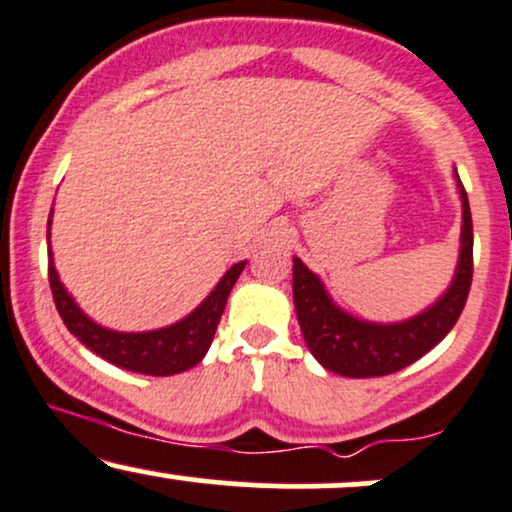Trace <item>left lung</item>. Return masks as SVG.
<instances>
[{"instance_id":"obj_1","label":"left lung","mask_w":512,"mask_h":512,"mask_svg":"<svg viewBox=\"0 0 512 512\" xmlns=\"http://www.w3.org/2000/svg\"><path fill=\"white\" fill-rule=\"evenodd\" d=\"M462 195V250L452 286L426 313L399 325H373L342 313L330 301L320 279L293 257V303L301 322L305 344L332 373L346 378H378L407 368L436 346L460 320L472 286V211L460 182Z\"/></svg>"}]
</instances>
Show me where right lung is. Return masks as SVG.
Listing matches in <instances>:
<instances>
[{"label":"right lung","mask_w":512,"mask_h":512,"mask_svg":"<svg viewBox=\"0 0 512 512\" xmlns=\"http://www.w3.org/2000/svg\"><path fill=\"white\" fill-rule=\"evenodd\" d=\"M50 226V221H48ZM245 262H238L231 267L226 276L219 281L211 296L204 301L192 315L185 320L175 322V325L163 327L156 332H113L105 327L96 325L81 313L79 305L72 301L64 286L60 284L55 272V264H48V279L52 298H55V308L67 325V330L79 339L81 344L88 346L93 354H98L105 361L115 363L117 368L132 370V373L144 375H175L182 370L197 366L202 361L207 349L214 339L216 325H219L223 308H226L228 293L233 284L238 281L243 272Z\"/></svg>","instance_id":"right-lung-1"}]
</instances>
